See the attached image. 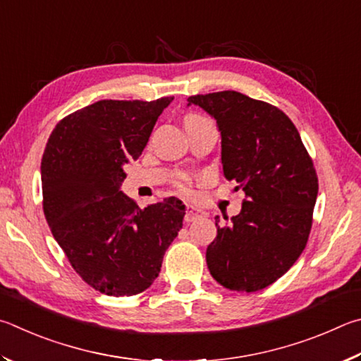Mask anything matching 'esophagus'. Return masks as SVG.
<instances>
[{
  "label": "esophagus",
  "instance_id": "34e87169",
  "mask_svg": "<svg viewBox=\"0 0 361 361\" xmlns=\"http://www.w3.org/2000/svg\"><path fill=\"white\" fill-rule=\"evenodd\" d=\"M206 212L198 209V207H195L192 204H187V211H185V222L190 224L195 222V220H198L201 217H204Z\"/></svg>",
  "mask_w": 361,
  "mask_h": 361
}]
</instances>
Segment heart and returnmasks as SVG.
Segmentation results:
<instances>
[{
    "mask_svg": "<svg viewBox=\"0 0 361 361\" xmlns=\"http://www.w3.org/2000/svg\"><path fill=\"white\" fill-rule=\"evenodd\" d=\"M193 117V116H192ZM177 185H179L180 188H185V179H182L180 182H177Z\"/></svg>",
    "mask_w": 361,
    "mask_h": 361,
    "instance_id": "b5f03b06",
    "label": "heart"
}]
</instances>
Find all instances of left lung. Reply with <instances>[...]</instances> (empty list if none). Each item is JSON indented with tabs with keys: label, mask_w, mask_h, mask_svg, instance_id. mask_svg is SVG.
<instances>
[{
	"label": "left lung",
	"mask_w": 361,
	"mask_h": 361,
	"mask_svg": "<svg viewBox=\"0 0 361 361\" xmlns=\"http://www.w3.org/2000/svg\"><path fill=\"white\" fill-rule=\"evenodd\" d=\"M195 104L217 120L222 166L245 200L238 216L219 225L207 245L214 279L236 292H257L293 267L312 226L319 180L301 136L286 114L233 90L195 94Z\"/></svg>",
	"instance_id": "8db88e82"
}]
</instances>
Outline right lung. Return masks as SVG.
<instances>
[{"label": "right lung", "instance_id": "obj_1", "mask_svg": "<svg viewBox=\"0 0 361 361\" xmlns=\"http://www.w3.org/2000/svg\"><path fill=\"white\" fill-rule=\"evenodd\" d=\"M173 97L101 99L60 120L41 161L50 231L88 286L109 296L144 292L182 228L185 206L169 197L144 209L120 192Z\"/></svg>", "mask_w": 361, "mask_h": 361}]
</instances>
